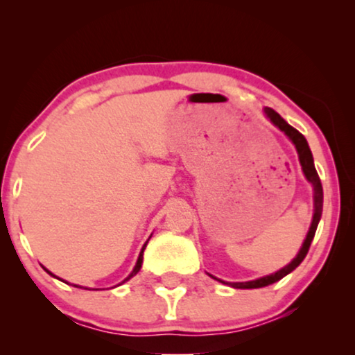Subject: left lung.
<instances>
[{
	"label": "left lung",
	"mask_w": 355,
	"mask_h": 355,
	"mask_svg": "<svg viewBox=\"0 0 355 355\" xmlns=\"http://www.w3.org/2000/svg\"><path fill=\"white\" fill-rule=\"evenodd\" d=\"M263 113H265L266 118H268L271 123H273L276 128L281 130V132H284L286 135H288V139L294 144L295 150H297L299 163H300V166H302L304 176L310 184H312V187H313V216H312V223H310L307 236H305L304 244H302V247H300V250L297 252V255H295L294 259L291 260V263L286 265L284 268L278 270L276 273L261 276V278H259V279L242 281V283H227V281L218 279V278H215V276L210 275L213 279L220 281V283L227 284V286H231V288H236V289L265 288V286H270V284L276 283V281L284 278L286 275H289L291 271H294L295 268H297V266L302 263V260L305 259V255H307V252L310 249V244H312V241H313L315 231H317V226L320 223V218H322V210H323V187H322V182H320L317 169H315L313 157H312V152H310L307 140H305L304 135L300 134L297 129H294L293 125H289L288 123H286V121L281 118V116L276 113L275 110H271V108H268V106H265Z\"/></svg>",
	"instance_id": "obj_1"
}]
</instances>
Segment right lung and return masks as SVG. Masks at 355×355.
Here are the masks:
<instances>
[{"label": "right lung", "instance_id": "add662e5", "mask_svg": "<svg viewBox=\"0 0 355 355\" xmlns=\"http://www.w3.org/2000/svg\"><path fill=\"white\" fill-rule=\"evenodd\" d=\"M150 237H152V236H150ZM150 237H148V241H150ZM148 241L147 242H145V244H144V247H142V250H140V254H139V259H137V263H135V266H134V270L132 271H130V275L128 276V278H125L124 281H123V283H125V281H129L130 278H132V276H135V275H137L139 273V271H140V268H142V261H144V250H145V247H147V244H148ZM46 270V268H45ZM46 273L48 275H51V276H55V275H53L51 273V271H48L46 270ZM55 278H56V276H55ZM58 279H60V278H58ZM62 281V279H61ZM123 283H119L118 286H121V284H123ZM76 286V288H80V289H87V288H82V286H77V284H74Z\"/></svg>", "mask_w": 355, "mask_h": 355}]
</instances>
